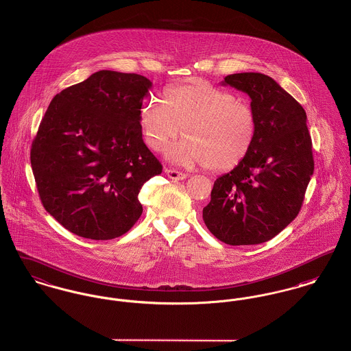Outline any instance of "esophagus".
Masks as SVG:
<instances>
[{"instance_id": "esophagus-1", "label": "esophagus", "mask_w": 351, "mask_h": 351, "mask_svg": "<svg viewBox=\"0 0 351 351\" xmlns=\"http://www.w3.org/2000/svg\"><path fill=\"white\" fill-rule=\"evenodd\" d=\"M165 172L167 173V176L172 180H183L186 178V173L180 172L178 169H173V168H165Z\"/></svg>"}]
</instances>
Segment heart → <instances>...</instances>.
<instances>
[{
  "mask_svg": "<svg viewBox=\"0 0 351 351\" xmlns=\"http://www.w3.org/2000/svg\"><path fill=\"white\" fill-rule=\"evenodd\" d=\"M145 142L165 151L184 130L186 138L168 149L179 165H206L229 171L247 158L256 136V118L249 104L206 80L171 86L163 101L151 98L141 110Z\"/></svg>",
  "mask_w": 351,
  "mask_h": 351,
  "instance_id": "obj_1",
  "label": "heart"
}]
</instances>
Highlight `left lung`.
Masks as SVG:
<instances>
[{
	"label": "left lung",
	"instance_id": "left-lung-1",
	"mask_svg": "<svg viewBox=\"0 0 351 351\" xmlns=\"http://www.w3.org/2000/svg\"><path fill=\"white\" fill-rule=\"evenodd\" d=\"M252 99L256 136L247 158L216 179L203 219L229 245H254L297 217L314 171L306 112L273 78L239 73L224 78Z\"/></svg>",
	"mask_w": 351,
	"mask_h": 351
}]
</instances>
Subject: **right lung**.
Returning a JSON list of instances; mask_svg holds the SVG:
<instances>
[{"mask_svg":"<svg viewBox=\"0 0 351 351\" xmlns=\"http://www.w3.org/2000/svg\"><path fill=\"white\" fill-rule=\"evenodd\" d=\"M151 86L139 74L101 70L49 104L30 162L45 209L74 234L111 240L141 217V188L163 169L142 138Z\"/></svg>","mask_w":351,"mask_h":351,"instance_id":"right-lung-1","label":"right lung"}]
</instances>
